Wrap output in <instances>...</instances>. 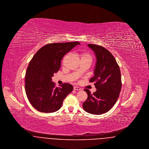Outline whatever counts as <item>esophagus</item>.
Wrapping results in <instances>:
<instances>
[{"label": "esophagus", "instance_id": "1", "mask_svg": "<svg viewBox=\"0 0 149 149\" xmlns=\"http://www.w3.org/2000/svg\"><path fill=\"white\" fill-rule=\"evenodd\" d=\"M74 89L76 90V91H81V89L80 88H79L78 86H74Z\"/></svg>", "mask_w": 149, "mask_h": 149}]
</instances>
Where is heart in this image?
Returning <instances> with one entry per match:
<instances>
[{
    "label": "heart",
    "mask_w": 149,
    "mask_h": 149,
    "mask_svg": "<svg viewBox=\"0 0 149 149\" xmlns=\"http://www.w3.org/2000/svg\"><path fill=\"white\" fill-rule=\"evenodd\" d=\"M81 60H89L91 61H92V56L86 52H83L81 54Z\"/></svg>",
    "instance_id": "1"
}]
</instances>
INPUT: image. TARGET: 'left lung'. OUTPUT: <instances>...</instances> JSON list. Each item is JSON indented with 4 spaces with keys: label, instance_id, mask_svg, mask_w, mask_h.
Masks as SVG:
<instances>
[{
    "label": "left lung",
    "instance_id": "1",
    "mask_svg": "<svg viewBox=\"0 0 149 149\" xmlns=\"http://www.w3.org/2000/svg\"><path fill=\"white\" fill-rule=\"evenodd\" d=\"M88 46L94 52L97 59L94 75L89 80L94 83L97 91L91 94L89 89H84L88 98L83 108L89 113L99 115L110 110L119 97L122 87L120 69L108 50L99 45Z\"/></svg>",
    "mask_w": 149,
    "mask_h": 149
}]
</instances>
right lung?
Wrapping results in <instances>:
<instances>
[{"instance_id":"add662e5","label":"right lung","mask_w":149,"mask_h":149,"mask_svg":"<svg viewBox=\"0 0 149 149\" xmlns=\"http://www.w3.org/2000/svg\"><path fill=\"white\" fill-rule=\"evenodd\" d=\"M79 42L53 43L38 50L30 61L25 77V90L30 103L37 111L52 113L58 110L73 86L64 83L55 87L52 77L60 68L61 61Z\"/></svg>"}]
</instances>
